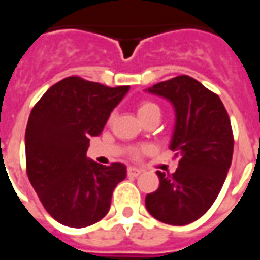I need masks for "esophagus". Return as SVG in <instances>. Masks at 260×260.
Masks as SVG:
<instances>
[{
    "label": "esophagus",
    "mask_w": 260,
    "mask_h": 260,
    "mask_svg": "<svg viewBox=\"0 0 260 260\" xmlns=\"http://www.w3.org/2000/svg\"><path fill=\"white\" fill-rule=\"evenodd\" d=\"M126 173H128V177H138L142 171L139 169H135V167H128Z\"/></svg>",
    "instance_id": "1"
}]
</instances>
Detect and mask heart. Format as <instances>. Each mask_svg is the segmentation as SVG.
Returning <instances> with one entry per match:
<instances>
[{
	"label": "heart",
	"mask_w": 260,
	"mask_h": 260,
	"mask_svg": "<svg viewBox=\"0 0 260 260\" xmlns=\"http://www.w3.org/2000/svg\"><path fill=\"white\" fill-rule=\"evenodd\" d=\"M138 115H139V118L141 119H145L147 118L149 115H160V107H158V104H156L154 102H152V100H142L139 104H138ZM111 118H113V115H111ZM147 149L146 147H142V149H138V150H135L134 152V157L138 158L141 157V154L143 152H146Z\"/></svg>",
	"instance_id": "heart-1"
}]
</instances>
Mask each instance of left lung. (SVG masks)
Here are the masks:
<instances>
[{
	"instance_id": "obj_1",
	"label": "left lung",
	"mask_w": 260,
	"mask_h": 260,
	"mask_svg": "<svg viewBox=\"0 0 260 260\" xmlns=\"http://www.w3.org/2000/svg\"><path fill=\"white\" fill-rule=\"evenodd\" d=\"M147 91L174 106L170 147L180 161L174 174L157 171L160 185L146 196V209L158 221L185 225L210 209L225 181L234 149L230 117L220 97L188 75L160 82Z\"/></svg>"
}]
</instances>
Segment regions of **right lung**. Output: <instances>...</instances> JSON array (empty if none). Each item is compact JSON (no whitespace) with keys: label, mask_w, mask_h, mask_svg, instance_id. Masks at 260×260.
I'll return each mask as SVG.
<instances>
[{"label":"right lung","mask_w":260,"mask_h":260,"mask_svg":"<svg viewBox=\"0 0 260 260\" xmlns=\"http://www.w3.org/2000/svg\"><path fill=\"white\" fill-rule=\"evenodd\" d=\"M129 86L108 87L69 76L33 107L25 134L26 173L44 209L58 223L82 229L100 221L125 180L122 163L102 166L86 157Z\"/></svg>","instance_id":"add662e5"}]
</instances>
